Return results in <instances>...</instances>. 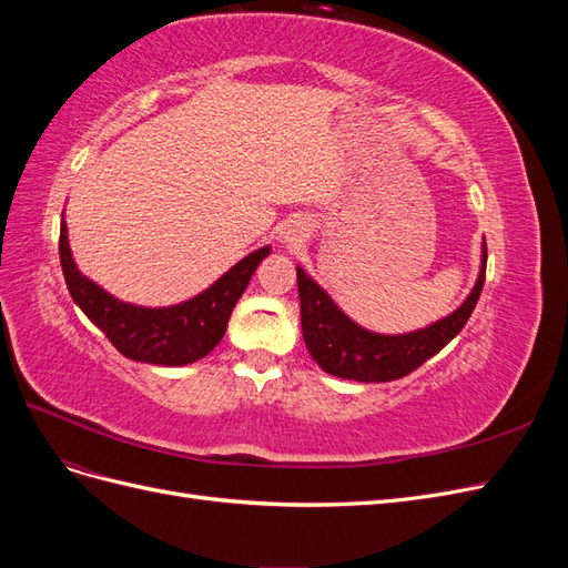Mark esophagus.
Here are the masks:
<instances>
[{"mask_svg": "<svg viewBox=\"0 0 568 568\" xmlns=\"http://www.w3.org/2000/svg\"><path fill=\"white\" fill-rule=\"evenodd\" d=\"M305 236H307V227H305L303 220H288L280 232L282 244L286 248H298L305 242Z\"/></svg>", "mask_w": 568, "mask_h": 568, "instance_id": "1", "label": "esophagus"}]
</instances>
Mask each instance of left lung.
<instances>
[{"label": "left lung", "mask_w": 568, "mask_h": 568, "mask_svg": "<svg viewBox=\"0 0 568 568\" xmlns=\"http://www.w3.org/2000/svg\"><path fill=\"white\" fill-rule=\"evenodd\" d=\"M486 239L480 246V267L474 288L469 291L455 313L434 324L407 334H376L351 320L334 298L307 274L301 265L298 274V298H301V324L307 353L315 363L338 379H353L363 384H379L403 379L409 372L424 365L464 329L471 317L480 288L486 282Z\"/></svg>", "instance_id": "1"}]
</instances>
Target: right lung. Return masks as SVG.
<instances>
[{
  "instance_id": "add662e5",
  "label": "right lung",
  "mask_w": 568,
  "mask_h": 568,
  "mask_svg": "<svg viewBox=\"0 0 568 568\" xmlns=\"http://www.w3.org/2000/svg\"><path fill=\"white\" fill-rule=\"evenodd\" d=\"M270 251V246H263L248 253L217 282L189 301L146 307L120 301L90 277H84L73 261L68 227L61 215L59 255L65 286L97 329L104 332L113 346L134 363L182 367L209 355L225 336L236 301L242 298L253 272Z\"/></svg>"
}]
</instances>
